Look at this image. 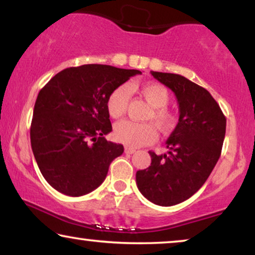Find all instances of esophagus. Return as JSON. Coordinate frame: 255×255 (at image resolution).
Here are the masks:
<instances>
[{"mask_svg": "<svg viewBox=\"0 0 255 255\" xmlns=\"http://www.w3.org/2000/svg\"><path fill=\"white\" fill-rule=\"evenodd\" d=\"M135 152V149L134 148H132V147H125V153H127V154H133V153Z\"/></svg>", "mask_w": 255, "mask_h": 255, "instance_id": "1", "label": "esophagus"}]
</instances>
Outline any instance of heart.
<instances>
[{
    "label": "heart",
    "instance_id": "b5f03b06",
    "mask_svg": "<svg viewBox=\"0 0 255 255\" xmlns=\"http://www.w3.org/2000/svg\"><path fill=\"white\" fill-rule=\"evenodd\" d=\"M141 95L153 107L146 120L154 122L156 127L163 133L170 132L176 127V116L167 108L169 102V93L160 83L148 82L140 86ZM130 100V89L127 85H121L115 88L108 96L106 106L107 111L113 118H120L128 109ZM153 123H137L133 121H122L115 125L114 137L118 142L130 146H140L151 144L156 139V128Z\"/></svg>",
    "mask_w": 255,
    "mask_h": 255
}]
</instances>
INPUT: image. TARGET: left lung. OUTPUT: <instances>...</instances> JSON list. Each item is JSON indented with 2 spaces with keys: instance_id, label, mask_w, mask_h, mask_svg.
I'll use <instances>...</instances> for the list:
<instances>
[{
  "instance_id": "left-lung-1",
  "label": "left lung",
  "mask_w": 255,
  "mask_h": 255,
  "mask_svg": "<svg viewBox=\"0 0 255 255\" xmlns=\"http://www.w3.org/2000/svg\"><path fill=\"white\" fill-rule=\"evenodd\" d=\"M175 94L180 117L167 139V154L149 151L151 166L135 174L137 187L152 203L170 207L193 196L221 156L226 118L211 94L182 75L151 72Z\"/></svg>"
}]
</instances>
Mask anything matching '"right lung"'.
Here are the masks:
<instances>
[{
	"mask_svg": "<svg viewBox=\"0 0 255 255\" xmlns=\"http://www.w3.org/2000/svg\"><path fill=\"white\" fill-rule=\"evenodd\" d=\"M137 69L108 65L69 67L40 89L31 122V147L45 180L68 196H82L106 180L123 145L108 141L113 131L107 99Z\"/></svg>",
	"mask_w": 255,
	"mask_h": 255,
	"instance_id": "obj_1",
	"label": "right lung"
}]
</instances>
